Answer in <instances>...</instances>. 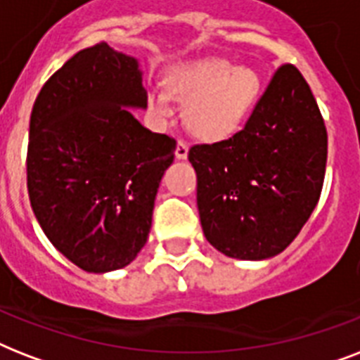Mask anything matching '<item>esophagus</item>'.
Returning <instances> with one entry per match:
<instances>
[{
  "label": "esophagus",
  "instance_id": "esophagus-1",
  "mask_svg": "<svg viewBox=\"0 0 360 360\" xmlns=\"http://www.w3.org/2000/svg\"><path fill=\"white\" fill-rule=\"evenodd\" d=\"M188 157V143L185 140H177V147H175V158L185 160Z\"/></svg>",
  "mask_w": 360,
  "mask_h": 360
}]
</instances>
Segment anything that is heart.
<instances>
[{"label":"heart","mask_w":360,"mask_h":360,"mask_svg":"<svg viewBox=\"0 0 360 360\" xmlns=\"http://www.w3.org/2000/svg\"><path fill=\"white\" fill-rule=\"evenodd\" d=\"M166 93L151 91L149 108L160 117L172 114L169 98L185 103V121L202 140L230 138L245 124L262 95V80L254 69L231 61L205 58L181 65L166 80Z\"/></svg>","instance_id":"heart-1"}]
</instances>
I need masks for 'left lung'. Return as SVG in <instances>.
Listing matches in <instances>:
<instances>
[{"label":"left lung","instance_id":"8db88e82","mask_svg":"<svg viewBox=\"0 0 360 360\" xmlns=\"http://www.w3.org/2000/svg\"><path fill=\"white\" fill-rule=\"evenodd\" d=\"M203 236L222 254L265 259L299 236L318 205L327 129L297 67L276 69L245 129L188 151Z\"/></svg>","mask_w":360,"mask_h":360}]
</instances>
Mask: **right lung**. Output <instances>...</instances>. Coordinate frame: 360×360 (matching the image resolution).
<instances>
[{
  "label": "right lung",
  "mask_w": 360,
  "mask_h": 360,
  "mask_svg": "<svg viewBox=\"0 0 360 360\" xmlns=\"http://www.w3.org/2000/svg\"><path fill=\"white\" fill-rule=\"evenodd\" d=\"M141 70L106 42L84 48L37 95L27 192L44 236L87 273L129 265L146 245L175 140L146 129Z\"/></svg>",
  "instance_id": "right-lung-1"
}]
</instances>
